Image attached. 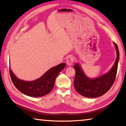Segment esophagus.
Masks as SVG:
<instances>
[{
    "instance_id": "1",
    "label": "esophagus",
    "mask_w": 126,
    "mask_h": 126,
    "mask_svg": "<svg viewBox=\"0 0 126 126\" xmlns=\"http://www.w3.org/2000/svg\"><path fill=\"white\" fill-rule=\"evenodd\" d=\"M74 61V57L72 55H69V57H68L67 60H66V63L68 65H71L73 63Z\"/></svg>"
}]
</instances>
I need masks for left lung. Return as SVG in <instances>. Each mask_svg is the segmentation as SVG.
<instances>
[{
  "label": "left lung",
  "mask_w": 126,
  "mask_h": 126,
  "mask_svg": "<svg viewBox=\"0 0 126 126\" xmlns=\"http://www.w3.org/2000/svg\"><path fill=\"white\" fill-rule=\"evenodd\" d=\"M116 49L117 57L114 65L106 73L98 77L91 78L87 77L78 63L73 66L76 71L74 86L76 91L83 96L95 98L101 96L110 90L116 79L119 53L117 44L113 42Z\"/></svg>",
  "instance_id": "8db88e82"
}]
</instances>
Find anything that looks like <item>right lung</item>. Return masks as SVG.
Here are the masks:
<instances>
[{
  "instance_id": "obj_1",
  "label": "right lung",
  "mask_w": 126,
  "mask_h": 126,
  "mask_svg": "<svg viewBox=\"0 0 126 126\" xmlns=\"http://www.w3.org/2000/svg\"><path fill=\"white\" fill-rule=\"evenodd\" d=\"M65 67L62 63L51 68L40 78L32 81H26L17 78L10 68V75L15 87L28 96L40 97L49 93L54 86L58 74Z\"/></svg>"
}]
</instances>
